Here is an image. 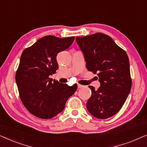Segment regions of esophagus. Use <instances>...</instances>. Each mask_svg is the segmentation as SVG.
<instances>
[{"label": "esophagus", "mask_w": 147, "mask_h": 147, "mask_svg": "<svg viewBox=\"0 0 147 147\" xmlns=\"http://www.w3.org/2000/svg\"><path fill=\"white\" fill-rule=\"evenodd\" d=\"M78 88H82L84 87V86L81 85V84H78Z\"/></svg>", "instance_id": "1"}]
</instances>
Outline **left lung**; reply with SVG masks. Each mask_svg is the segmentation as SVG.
Returning <instances> with one entry per match:
<instances>
[{
  "mask_svg": "<svg viewBox=\"0 0 147 147\" xmlns=\"http://www.w3.org/2000/svg\"><path fill=\"white\" fill-rule=\"evenodd\" d=\"M76 40L84 53L86 67L97 74L100 82L98 90L89 86L92 95L87 109L97 118L111 117L121 109L131 89L127 54L111 37L101 33L77 37Z\"/></svg>",
  "mask_w": 147,
  "mask_h": 147,
  "instance_id": "8db88e82",
  "label": "left lung"
}]
</instances>
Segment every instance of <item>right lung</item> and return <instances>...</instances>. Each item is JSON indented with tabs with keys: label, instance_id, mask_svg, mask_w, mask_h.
Segmentation results:
<instances>
[{
	"label": "right lung",
	"instance_id": "1",
	"mask_svg": "<svg viewBox=\"0 0 147 147\" xmlns=\"http://www.w3.org/2000/svg\"><path fill=\"white\" fill-rule=\"evenodd\" d=\"M74 39L45 36L21 54L15 76L19 96L28 111L38 118L57 115L77 90V84L69 86L49 78L58 69V53L67 49Z\"/></svg>",
	"mask_w": 147,
	"mask_h": 147
}]
</instances>
